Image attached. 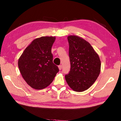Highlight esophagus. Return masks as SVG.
Returning <instances> with one entry per match:
<instances>
[{
    "mask_svg": "<svg viewBox=\"0 0 121 121\" xmlns=\"http://www.w3.org/2000/svg\"><path fill=\"white\" fill-rule=\"evenodd\" d=\"M61 68H62V66H61V65H60L58 66V69L60 70L61 69Z\"/></svg>",
    "mask_w": 121,
    "mask_h": 121,
    "instance_id": "34e87169",
    "label": "esophagus"
}]
</instances>
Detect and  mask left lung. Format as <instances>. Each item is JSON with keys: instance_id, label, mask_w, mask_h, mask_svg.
I'll return each mask as SVG.
<instances>
[{"instance_id": "left-lung-1", "label": "left lung", "mask_w": 121, "mask_h": 121, "mask_svg": "<svg viewBox=\"0 0 121 121\" xmlns=\"http://www.w3.org/2000/svg\"><path fill=\"white\" fill-rule=\"evenodd\" d=\"M71 68L65 75L68 85L76 92H83L92 86L101 72L98 53L86 40L76 35L67 37Z\"/></svg>"}]
</instances>
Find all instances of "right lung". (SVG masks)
I'll return each mask as SVG.
<instances>
[{
    "label": "right lung",
    "instance_id": "obj_1",
    "mask_svg": "<svg viewBox=\"0 0 121 121\" xmlns=\"http://www.w3.org/2000/svg\"><path fill=\"white\" fill-rule=\"evenodd\" d=\"M55 36L36 38L25 49L18 59V66L23 78L36 90L43 89L53 81L58 68L53 63L51 48Z\"/></svg>",
    "mask_w": 121,
    "mask_h": 121
}]
</instances>
